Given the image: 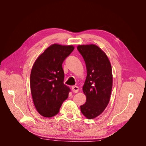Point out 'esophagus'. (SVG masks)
I'll return each mask as SVG.
<instances>
[{"label": "esophagus", "instance_id": "obj_1", "mask_svg": "<svg viewBox=\"0 0 146 146\" xmlns=\"http://www.w3.org/2000/svg\"><path fill=\"white\" fill-rule=\"evenodd\" d=\"M72 90L74 93H77V92H78V87L77 86H73L72 87Z\"/></svg>", "mask_w": 146, "mask_h": 146}]
</instances>
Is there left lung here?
I'll return each mask as SVG.
<instances>
[{"mask_svg": "<svg viewBox=\"0 0 146 146\" xmlns=\"http://www.w3.org/2000/svg\"><path fill=\"white\" fill-rule=\"evenodd\" d=\"M77 50L86 64L87 76L83 86L86 103L82 113L89 119L102 113L109 103L113 85L111 66L107 56L96 45H80Z\"/></svg>", "mask_w": 146, "mask_h": 146, "instance_id": "8db88e82", "label": "left lung"}]
</instances>
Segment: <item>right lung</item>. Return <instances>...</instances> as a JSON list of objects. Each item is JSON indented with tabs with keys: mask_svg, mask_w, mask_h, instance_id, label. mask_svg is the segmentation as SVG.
Masks as SVG:
<instances>
[{
	"mask_svg": "<svg viewBox=\"0 0 146 146\" xmlns=\"http://www.w3.org/2000/svg\"><path fill=\"white\" fill-rule=\"evenodd\" d=\"M74 49L72 46L53 44L35 61L30 74V89L35 107L41 116L56 115L70 88L64 84L62 64Z\"/></svg>",
	"mask_w": 146,
	"mask_h": 146,
	"instance_id": "obj_1",
	"label": "right lung"
}]
</instances>
